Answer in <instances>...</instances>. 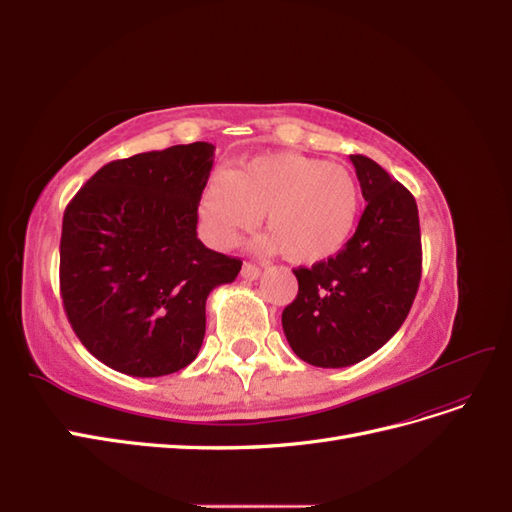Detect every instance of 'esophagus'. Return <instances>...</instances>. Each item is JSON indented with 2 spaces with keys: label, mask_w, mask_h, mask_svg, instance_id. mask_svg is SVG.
I'll return each mask as SVG.
<instances>
[{
  "label": "esophagus",
  "mask_w": 512,
  "mask_h": 512,
  "mask_svg": "<svg viewBox=\"0 0 512 512\" xmlns=\"http://www.w3.org/2000/svg\"><path fill=\"white\" fill-rule=\"evenodd\" d=\"M260 267L252 265V262H243V269H241V275L245 277V280H258L260 277Z\"/></svg>",
  "instance_id": "obj_1"
}]
</instances>
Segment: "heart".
Wrapping results in <instances>:
<instances>
[{
  "label": "heart",
  "instance_id": "b5f03b06",
  "mask_svg": "<svg viewBox=\"0 0 512 512\" xmlns=\"http://www.w3.org/2000/svg\"><path fill=\"white\" fill-rule=\"evenodd\" d=\"M361 185L350 168L297 151L262 153L218 170L198 200L205 235L230 247L265 215L262 252L282 250L294 265H316L348 243L361 213Z\"/></svg>",
  "mask_w": 512,
  "mask_h": 512
}]
</instances>
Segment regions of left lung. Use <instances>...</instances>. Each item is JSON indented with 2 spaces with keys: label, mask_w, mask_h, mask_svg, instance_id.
Segmentation results:
<instances>
[{
  "label": "left lung",
  "mask_w": 512,
  "mask_h": 512,
  "mask_svg": "<svg viewBox=\"0 0 512 512\" xmlns=\"http://www.w3.org/2000/svg\"><path fill=\"white\" fill-rule=\"evenodd\" d=\"M367 207L344 250L294 269L297 299L282 312L294 354L316 367H348L404 324L421 284L423 250L414 196L365 156H350Z\"/></svg>",
  "instance_id": "obj_1"
}]
</instances>
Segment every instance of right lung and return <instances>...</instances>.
<instances>
[{"instance_id":"1","label":"right lung","mask_w":512,"mask_h":512,"mask_svg":"<svg viewBox=\"0 0 512 512\" xmlns=\"http://www.w3.org/2000/svg\"><path fill=\"white\" fill-rule=\"evenodd\" d=\"M213 145H175L102 166L70 200L59 290L81 344L121 374L158 378L203 346L205 303L241 260L203 245L198 200Z\"/></svg>"}]
</instances>
